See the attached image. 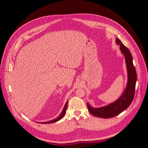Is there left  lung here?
Returning <instances> with one entry per match:
<instances>
[{"mask_svg": "<svg viewBox=\"0 0 148 148\" xmlns=\"http://www.w3.org/2000/svg\"><path fill=\"white\" fill-rule=\"evenodd\" d=\"M116 42L120 46V50L125 56L128 71V83L121 97L109 105L95 108L87 103L89 112L98 118H111L119 114L130 106L134 97L137 74L133 63V58L129 49L123 44L119 39L116 38Z\"/></svg>", "mask_w": 148, "mask_h": 148, "instance_id": "obj_1", "label": "left lung"}]
</instances>
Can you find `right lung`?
<instances>
[{"label": "right lung", "mask_w": 148, "mask_h": 148, "mask_svg": "<svg viewBox=\"0 0 148 148\" xmlns=\"http://www.w3.org/2000/svg\"><path fill=\"white\" fill-rule=\"evenodd\" d=\"M67 106H68V101L66 103V104H65V106H64V108H63V110H62V112H61V113L60 114V115L58 116V117L56 119L51 120V121H49V122H44V123L42 122V123H45V124H47V123H52L56 122L59 121L60 119H61L62 118L64 117L65 114V113H66V108H67Z\"/></svg>", "instance_id": "add662e5"}]
</instances>
